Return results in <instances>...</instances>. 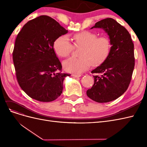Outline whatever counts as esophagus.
<instances>
[{
	"mask_svg": "<svg viewBox=\"0 0 147 147\" xmlns=\"http://www.w3.org/2000/svg\"><path fill=\"white\" fill-rule=\"evenodd\" d=\"M72 77H81V75H77V74H72Z\"/></svg>",
	"mask_w": 147,
	"mask_h": 147,
	"instance_id": "esophagus-1",
	"label": "esophagus"
}]
</instances>
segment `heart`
<instances>
[{
  "mask_svg": "<svg viewBox=\"0 0 147 147\" xmlns=\"http://www.w3.org/2000/svg\"><path fill=\"white\" fill-rule=\"evenodd\" d=\"M74 45L81 47L79 57H71L63 62V67L66 72L81 74L92 65H97L105 60L109 55L111 43L105 35L97 37L96 34L84 30L73 35ZM56 54L62 57L68 56L72 53L74 46L67 35L57 37L53 43Z\"/></svg>",
  "mask_w": 147,
  "mask_h": 147,
  "instance_id": "1",
  "label": "heart"
}]
</instances>
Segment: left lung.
I'll use <instances>...</instances> for the list:
<instances>
[{
    "label": "left lung",
    "mask_w": 147,
    "mask_h": 147,
    "mask_svg": "<svg viewBox=\"0 0 147 147\" xmlns=\"http://www.w3.org/2000/svg\"><path fill=\"white\" fill-rule=\"evenodd\" d=\"M93 28L104 29L112 47L105 60L91 71L99 75L93 76L94 83L86 94L93 100L104 103L118 98L129 85L135 65L134 43L126 29L110 18L97 22Z\"/></svg>",
    "instance_id": "obj_1"
}]
</instances>
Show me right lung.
Instances as JSON below:
<instances>
[{"instance_id":"1","label":"right lung","mask_w":147,"mask_h":147,"mask_svg":"<svg viewBox=\"0 0 147 147\" xmlns=\"http://www.w3.org/2000/svg\"><path fill=\"white\" fill-rule=\"evenodd\" d=\"M67 32L52 18L42 15L28 21L18 34L13 64L19 85L31 98L47 102L61 96L64 80L70 74L60 72L53 43Z\"/></svg>"}]
</instances>
